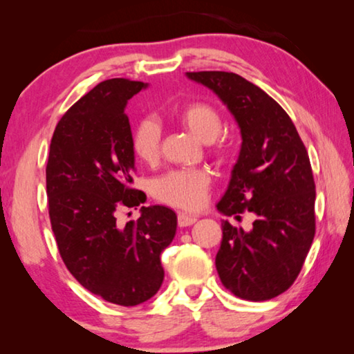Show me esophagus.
<instances>
[{
	"label": "esophagus",
	"instance_id": "obj_1",
	"mask_svg": "<svg viewBox=\"0 0 354 354\" xmlns=\"http://www.w3.org/2000/svg\"><path fill=\"white\" fill-rule=\"evenodd\" d=\"M196 221V217L195 215H190V214H185V212H179L178 214V225L179 226H190L194 225Z\"/></svg>",
	"mask_w": 354,
	"mask_h": 354
}]
</instances>
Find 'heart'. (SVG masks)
Returning a JSON list of instances; mask_svg holds the SVG:
<instances>
[{
    "instance_id": "b5f03b06",
    "label": "heart",
    "mask_w": 354,
    "mask_h": 354,
    "mask_svg": "<svg viewBox=\"0 0 354 354\" xmlns=\"http://www.w3.org/2000/svg\"><path fill=\"white\" fill-rule=\"evenodd\" d=\"M175 117L185 129L205 143L217 139L223 129V117L220 111L205 101H194L181 106L175 112ZM160 140H162L160 127L153 118H143L137 122L131 134V145L136 156L147 164H151L159 158ZM225 151L226 148L221 143L215 147L217 154H225ZM209 184L211 178L203 170H171L156 179L153 195L165 205L195 211L205 205Z\"/></svg>"
}]
</instances>
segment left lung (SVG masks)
Segmentation results:
<instances>
[{
  "label": "left lung",
  "instance_id": "1",
  "mask_svg": "<svg viewBox=\"0 0 354 354\" xmlns=\"http://www.w3.org/2000/svg\"><path fill=\"white\" fill-rule=\"evenodd\" d=\"M211 88L241 128L242 147L218 212H250L251 230L221 221L215 267L227 290L266 301L297 279L315 234V184L306 147L290 117L272 97L236 73L189 71Z\"/></svg>",
  "mask_w": 354,
  "mask_h": 354
}]
</instances>
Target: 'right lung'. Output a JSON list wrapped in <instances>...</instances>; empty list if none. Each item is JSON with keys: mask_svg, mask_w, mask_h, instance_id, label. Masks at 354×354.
Returning a JSON list of instances; mask_svg holds the SVG:
<instances>
[{"mask_svg": "<svg viewBox=\"0 0 354 354\" xmlns=\"http://www.w3.org/2000/svg\"><path fill=\"white\" fill-rule=\"evenodd\" d=\"M148 84L100 82L59 120L46 164V195L59 253L77 283L106 301L137 306L164 281L160 253L176 234L170 207L142 206L137 221L117 223L122 207L147 195L131 187L134 149L124 109Z\"/></svg>", "mask_w": 354, "mask_h": 354, "instance_id": "1", "label": "right lung"}]
</instances>
